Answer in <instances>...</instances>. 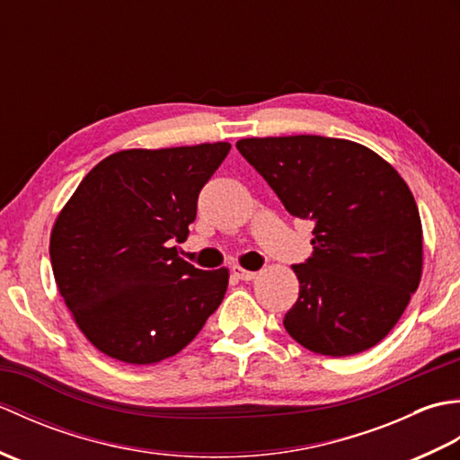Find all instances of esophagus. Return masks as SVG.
Here are the masks:
<instances>
[{"label": "esophagus", "instance_id": "esophagus-1", "mask_svg": "<svg viewBox=\"0 0 460 460\" xmlns=\"http://www.w3.org/2000/svg\"><path fill=\"white\" fill-rule=\"evenodd\" d=\"M231 272H233V277H237V279H241V280H252V279H257V275H259V272L247 270V269H243V267H239V265H233V267H231Z\"/></svg>", "mask_w": 460, "mask_h": 460}]
</instances>
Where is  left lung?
Segmentation results:
<instances>
[{"mask_svg": "<svg viewBox=\"0 0 460 460\" xmlns=\"http://www.w3.org/2000/svg\"><path fill=\"white\" fill-rule=\"evenodd\" d=\"M237 150L287 211L314 223L312 257L292 270L298 300L285 328L320 356L374 348L423 275V227L411 190L374 150L344 138H243Z\"/></svg>", "mask_w": 460, "mask_h": 460, "instance_id": "1", "label": "left lung"}]
</instances>
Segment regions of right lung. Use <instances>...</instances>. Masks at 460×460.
<instances>
[{"instance_id":"obj_1","label":"right lung","mask_w":460,"mask_h":460,"mask_svg":"<svg viewBox=\"0 0 460 460\" xmlns=\"http://www.w3.org/2000/svg\"><path fill=\"white\" fill-rule=\"evenodd\" d=\"M229 142L132 148L84 175L57 215L49 255L75 324L104 356L150 366L181 351L219 308L229 270H199L185 241Z\"/></svg>"}]
</instances>
